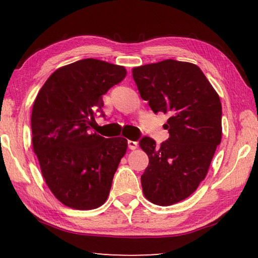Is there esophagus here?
Segmentation results:
<instances>
[{
	"label": "esophagus",
	"mask_w": 258,
	"mask_h": 258,
	"mask_svg": "<svg viewBox=\"0 0 258 258\" xmlns=\"http://www.w3.org/2000/svg\"><path fill=\"white\" fill-rule=\"evenodd\" d=\"M127 145H128V148H130L131 150L137 149V147H138V143L135 142V141H132V140H128V141H127Z\"/></svg>",
	"instance_id": "34e87169"
}]
</instances>
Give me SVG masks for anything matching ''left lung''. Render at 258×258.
I'll list each match as a JSON object with an SVG mask.
<instances>
[{"instance_id": "left-lung-1", "label": "left lung", "mask_w": 258, "mask_h": 258, "mask_svg": "<svg viewBox=\"0 0 258 258\" xmlns=\"http://www.w3.org/2000/svg\"><path fill=\"white\" fill-rule=\"evenodd\" d=\"M140 95L155 113H167L169 138L156 147L143 137L139 145L149 157L141 175L145 197L171 206L197 190L222 139L220 97L194 63L167 59L132 71Z\"/></svg>"}]
</instances>
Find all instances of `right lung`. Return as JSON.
<instances>
[{"instance_id": "right-lung-1", "label": "right lung", "mask_w": 258, "mask_h": 258, "mask_svg": "<svg viewBox=\"0 0 258 258\" xmlns=\"http://www.w3.org/2000/svg\"><path fill=\"white\" fill-rule=\"evenodd\" d=\"M125 76L123 66L78 60L56 69L35 99L33 149L49 189L68 207L89 211L108 198L127 140L106 139L90 127L102 112V95Z\"/></svg>"}]
</instances>
